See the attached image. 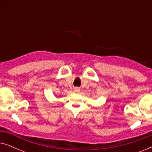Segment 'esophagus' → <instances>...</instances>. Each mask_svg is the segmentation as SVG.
<instances>
[{"label":"esophagus","mask_w":152,"mask_h":152,"mask_svg":"<svg viewBox=\"0 0 152 152\" xmlns=\"http://www.w3.org/2000/svg\"><path fill=\"white\" fill-rule=\"evenodd\" d=\"M74 91H75V92L78 93V92H80V89L78 87H75V89H74Z\"/></svg>","instance_id":"34e87169"}]
</instances>
